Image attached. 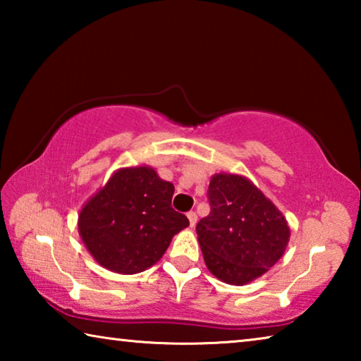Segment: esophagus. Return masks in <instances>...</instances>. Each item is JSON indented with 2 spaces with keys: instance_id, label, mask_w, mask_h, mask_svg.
<instances>
[{
  "instance_id": "obj_1",
  "label": "esophagus",
  "mask_w": 361,
  "mask_h": 361,
  "mask_svg": "<svg viewBox=\"0 0 361 361\" xmlns=\"http://www.w3.org/2000/svg\"><path fill=\"white\" fill-rule=\"evenodd\" d=\"M188 219H189V226L194 228L195 223H197V215H195V212H189L188 213Z\"/></svg>"
}]
</instances>
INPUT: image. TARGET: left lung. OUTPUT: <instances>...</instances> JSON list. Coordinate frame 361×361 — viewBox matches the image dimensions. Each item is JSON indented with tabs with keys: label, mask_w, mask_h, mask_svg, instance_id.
<instances>
[{
	"label": "left lung",
	"mask_w": 361,
	"mask_h": 361,
	"mask_svg": "<svg viewBox=\"0 0 361 361\" xmlns=\"http://www.w3.org/2000/svg\"><path fill=\"white\" fill-rule=\"evenodd\" d=\"M209 216L195 226L205 264L231 285H245L282 258L290 228L276 205L245 176L216 173L209 186Z\"/></svg>",
	"instance_id": "8db88e82"
}]
</instances>
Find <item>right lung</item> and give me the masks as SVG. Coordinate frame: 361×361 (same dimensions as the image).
Listing matches in <instances>:
<instances>
[{"instance_id": "right-lung-1", "label": "right lung", "mask_w": 361, "mask_h": 361, "mask_svg": "<svg viewBox=\"0 0 361 361\" xmlns=\"http://www.w3.org/2000/svg\"><path fill=\"white\" fill-rule=\"evenodd\" d=\"M173 191L154 169H119L79 213L85 248L100 266L118 274H138L156 264L173 235L189 226L172 209Z\"/></svg>"}]
</instances>
